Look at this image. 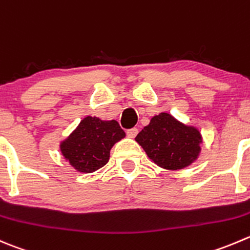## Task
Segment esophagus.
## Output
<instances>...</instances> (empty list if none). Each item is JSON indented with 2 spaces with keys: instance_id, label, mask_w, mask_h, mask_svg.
I'll use <instances>...</instances> for the list:
<instances>
[{
  "instance_id": "esophagus-1",
  "label": "esophagus",
  "mask_w": 250,
  "mask_h": 250,
  "mask_svg": "<svg viewBox=\"0 0 250 250\" xmlns=\"http://www.w3.org/2000/svg\"><path fill=\"white\" fill-rule=\"evenodd\" d=\"M138 134V129L137 128H132V129L127 130V135L129 138H135V135Z\"/></svg>"
}]
</instances>
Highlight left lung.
Returning a JSON list of instances; mask_svg holds the SVG:
<instances>
[{
    "instance_id": "8db88e82",
    "label": "left lung",
    "mask_w": 250,
    "mask_h": 250,
    "mask_svg": "<svg viewBox=\"0 0 250 250\" xmlns=\"http://www.w3.org/2000/svg\"><path fill=\"white\" fill-rule=\"evenodd\" d=\"M135 140L152 162L171 171L192 165L199 156L203 142L197 128L183 125L166 112L154 116Z\"/></svg>"
}]
</instances>
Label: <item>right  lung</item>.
I'll use <instances>...</instances> for the list:
<instances>
[{"label":"right lung","mask_w":250,"mask_h":250,"mask_svg":"<svg viewBox=\"0 0 250 250\" xmlns=\"http://www.w3.org/2000/svg\"><path fill=\"white\" fill-rule=\"evenodd\" d=\"M125 137L117 121L88 116L61 143V152L77 171L90 173L107 164L111 147Z\"/></svg>","instance_id":"right-lung-1"}]
</instances>
